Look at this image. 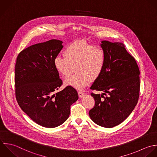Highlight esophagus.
Returning <instances> with one entry per match:
<instances>
[{"mask_svg":"<svg viewBox=\"0 0 157 157\" xmlns=\"http://www.w3.org/2000/svg\"><path fill=\"white\" fill-rule=\"evenodd\" d=\"M78 95H79V97L82 98V97H83L85 95V94H84V92H82L79 91V92H78Z\"/></svg>","mask_w":157,"mask_h":157,"instance_id":"34e87169","label":"esophagus"}]
</instances>
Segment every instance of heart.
I'll use <instances>...</instances> for the list:
<instances>
[{
  "mask_svg": "<svg viewBox=\"0 0 157 157\" xmlns=\"http://www.w3.org/2000/svg\"><path fill=\"white\" fill-rule=\"evenodd\" d=\"M64 57L54 58V65L62 76H69L74 70L77 72L65 79L66 86L82 89L90 79H96L102 73L106 63V53L103 49L95 47L84 40L71 43L63 52Z\"/></svg>",
  "mask_w": 157,
  "mask_h": 157,
  "instance_id": "heart-1",
  "label": "heart"
}]
</instances>
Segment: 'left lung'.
I'll use <instances>...</instances> for the list:
<instances>
[{
	"label": "left lung",
	"mask_w": 157,
	"mask_h": 157,
	"mask_svg": "<svg viewBox=\"0 0 157 157\" xmlns=\"http://www.w3.org/2000/svg\"><path fill=\"white\" fill-rule=\"evenodd\" d=\"M101 43L106 63L90 89L103 93L91 94L95 105L89 111V116L96 124L113 128L124 122L137 105L140 72L135 58L122 43L106 40Z\"/></svg>",
	"instance_id": "8db88e82"
}]
</instances>
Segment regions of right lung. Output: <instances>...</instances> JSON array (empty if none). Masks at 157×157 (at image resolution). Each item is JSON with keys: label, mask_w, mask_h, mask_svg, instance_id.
Wrapping results in <instances>:
<instances>
[{"label": "right lung", "mask_w": 157, "mask_h": 157, "mask_svg": "<svg viewBox=\"0 0 157 157\" xmlns=\"http://www.w3.org/2000/svg\"><path fill=\"white\" fill-rule=\"evenodd\" d=\"M63 42L52 39L32 45L17 56L15 65V94L21 109L35 123L54 128L64 123L70 106L78 99L76 89L62 84L54 65Z\"/></svg>", "instance_id": "1"}]
</instances>
